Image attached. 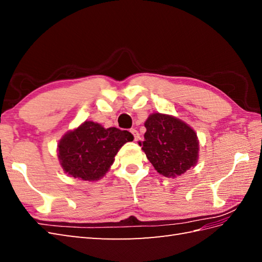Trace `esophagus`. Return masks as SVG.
I'll use <instances>...</instances> for the list:
<instances>
[{"mask_svg":"<svg viewBox=\"0 0 262 262\" xmlns=\"http://www.w3.org/2000/svg\"><path fill=\"white\" fill-rule=\"evenodd\" d=\"M130 133L134 135L135 141H138V138H140V134H138V132L136 129H130Z\"/></svg>","mask_w":262,"mask_h":262,"instance_id":"esophagus-1","label":"esophagus"}]
</instances>
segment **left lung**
<instances>
[{"label": "left lung", "mask_w": 262, "mask_h": 262, "mask_svg": "<svg viewBox=\"0 0 262 262\" xmlns=\"http://www.w3.org/2000/svg\"><path fill=\"white\" fill-rule=\"evenodd\" d=\"M146 128L140 145L160 174L177 178L198 162L197 133L174 116L153 113L144 122Z\"/></svg>", "instance_id": "left-lung-1"}]
</instances>
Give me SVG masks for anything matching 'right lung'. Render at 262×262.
I'll return each instance as SVG.
<instances>
[{"label": "right lung", "instance_id": "add662e5", "mask_svg": "<svg viewBox=\"0 0 262 262\" xmlns=\"http://www.w3.org/2000/svg\"><path fill=\"white\" fill-rule=\"evenodd\" d=\"M134 140L129 132L116 127L104 128L91 120L69 130L60 138L57 155L69 176L83 181H98L109 171L116 154Z\"/></svg>", "mask_w": 262, "mask_h": 262}]
</instances>
